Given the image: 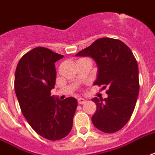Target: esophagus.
<instances>
[{
  "label": "esophagus",
  "instance_id": "34e87169",
  "mask_svg": "<svg viewBox=\"0 0 155 155\" xmlns=\"http://www.w3.org/2000/svg\"><path fill=\"white\" fill-rule=\"evenodd\" d=\"M78 103L80 104V105H83V104H84L86 102V100L84 98H78Z\"/></svg>",
  "mask_w": 155,
  "mask_h": 155
}]
</instances>
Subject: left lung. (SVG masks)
Here are the masks:
<instances>
[{
	"instance_id": "8db88e82",
	"label": "left lung",
	"mask_w": 155,
	"mask_h": 155,
	"mask_svg": "<svg viewBox=\"0 0 155 155\" xmlns=\"http://www.w3.org/2000/svg\"><path fill=\"white\" fill-rule=\"evenodd\" d=\"M75 56L90 57L98 68L93 84L107 88V98L92 99L95 127L106 133L119 131L130 120L139 93L138 65L131 49L120 40L100 38Z\"/></svg>"
}]
</instances>
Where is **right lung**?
<instances>
[{"mask_svg": "<svg viewBox=\"0 0 155 155\" xmlns=\"http://www.w3.org/2000/svg\"><path fill=\"white\" fill-rule=\"evenodd\" d=\"M63 55L36 47L17 65L15 89L22 114L35 133L49 140L67 137L72 128L77 100L60 101L51 96L56 81L54 63Z\"/></svg>", "mask_w": 155, "mask_h": 155, "instance_id": "right-lung-1", "label": "right lung"}]
</instances>
